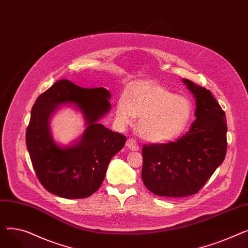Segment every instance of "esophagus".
Segmentation results:
<instances>
[{
    "mask_svg": "<svg viewBox=\"0 0 248 248\" xmlns=\"http://www.w3.org/2000/svg\"><path fill=\"white\" fill-rule=\"evenodd\" d=\"M125 145H126V147H127L128 149H131V150H133V151H139V149H140V147H139V145H138V142H137L133 138H129V139L126 140Z\"/></svg>",
    "mask_w": 248,
    "mask_h": 248,
    "instance_id": "34e87169",
    "label": "esophagus"
}]
</instances>
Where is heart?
Instances as JSON below:
<instances>
[{
    "instance_id": "b5f03b06",
    "label": "heart",
    "mask_w": 248,
    "mask_h": 248,
    "mask_svg": "<svg viewBox=\"0 0 248 248\" xmlns=\"http://www.w3.org/2000/svg\"><path fill=\"white\" fill-rule=\"evenodd\" d=\"M115 116L123 125L131 124L135 116H140L139 135L150 141H165L185 131L192 116V104L162 85L138 82L117 101Z\"/></svg>"
}]
</instances>
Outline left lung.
<instances>
[{"instance_id":"1","label":"left lung","mask_w":248,"mask_h":248,"mask_svg":"<svg viewBox=\"0 0 248 248\" xmlns=\"http://www.w3.org/2000/svg\"><path fill=\"white\" fill-rule=\"evenodd\" d=\"M196 98L195 121L175 141L142 146L141 179L162 197L198 193L225 159L227 124L224 110L210 90L183 79Z\"/></svg>"}]
</instances>
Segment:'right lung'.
I'll return each instance as SVG.
<instances>
[{"mask_svg":"<svg viewBox=\"0 0 248 248\" xmlns=\"http://www.w3.org/2000/svg\"><path fill=\"white\" fill-rule=\"evenodd\" d=\"M110 93L83 88L70 80L56 81L36 99L26 131V145L35 173L50 193L67 199L89 197L98 190L108 166L126 138L96 122L110 109ZM73 103L89 126L75 146L60 148L51 139L48 117L61 104Z\"/></svg>","mask_w":248,"mask_h":248,"instance_id":"add662e5","label":"right lung"}]
</instances>
